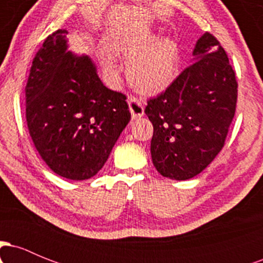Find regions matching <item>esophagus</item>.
Returning <instances> with one entry per match:
<instances>
[{"label":"esophagus","instance_id":"34e87169","mask_svg":"<svg viewBox=\"0 0 263 263\" xmlns=\"http://www.w3.org/2000/svg\"><path fill=\"white\" fill-rule=\"evenodd\" d=\"M128 107L131 111L132 117L137 119V117L143 116L144 114V105L143 101L138 98H128Z\"/></svg>","mask_w":263,"mask_h":263}]
</instances>
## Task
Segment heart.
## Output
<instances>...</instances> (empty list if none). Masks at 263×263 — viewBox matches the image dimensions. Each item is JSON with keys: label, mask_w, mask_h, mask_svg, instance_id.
Here are the masks:
<instances>
[{"label": "heart", "mask_w": 263, "mask_h": 263, "mask_svg": "<svg viewBox=\"0 0 263 263\" xmlns=\"http://www.w3.org/2000/svg\"><path fill=\"white\" fill-rule=\"evenodd\" d=\"M108 49L127 62L130 60L127 65L128 81L142 92L162 91L178 75L179 48L172 38H158L155 33L142 31L128 37L114 39ZM109 51L104 49L102 62L108 73L115 74L117 65L113 52Z\"/></svg>", "instance_id": "heart-1"}]
</instances>
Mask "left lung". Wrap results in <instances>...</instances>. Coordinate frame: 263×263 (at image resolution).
Here are the masks:
<instances>
[{
  "instance_id": "1",
  "label": "left lung",
  "mask_w": 263,
  "mask_h": 263,
  "mask_svg": "<svg viewBox=\"0 0 263 263\" xmlns=\"http://www.w3.org/2000/svg\"><path fill=\"white\" fill-rule=\"evenodd\" d=\"M193 55L194 63L144 108L153 125V164L176 180L195 177L214 161L236 110V77L218 39L204 33Z\"/></svg>"
}]
</instances>
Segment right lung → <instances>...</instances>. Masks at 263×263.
<instances>
[{
    "label": "right lung",
    "mask_w": 263,
    "mask_h": 263,
    "mask_svg": "<svg viewBox=\"0 0 263 263\" xmlns=\"http://www.w3.org/2000/svg\"><path fill=\"white\" fill-rule=\"evenodd\" d=\"M66 29L45 38L26 85L34 147L60 177L85 180L106 163L131 120L126 95L107 89L87 55L68 52Z\"/></svg>",
    "instance_id": "obj_1"
}]
</instances>
